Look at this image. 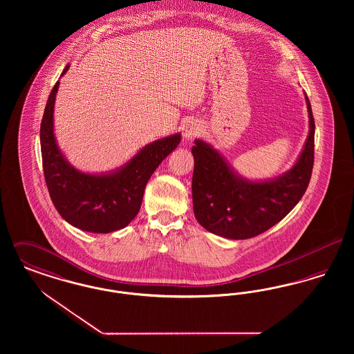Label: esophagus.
<instances>
[{
  "label": "esophagus",
  "mask_w": 354,
  "mask_h": 354,
  "mask_svg": "<svg viewBox=\"0 0 354 354\" xmlns=\"http://www.w3.org/2000/svg\"><path fill=\"white\" fill-rule=\"evenodd\" d=\"M201 131H202L201 126H199L198 123L191 122L189 124H187V127L185 129V133H183V135H185V139L191 140V139H194L196 135L201 134Z\"/></svg>",
  "instance_id": "obj_1"
}]
</instances>
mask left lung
I'll return each mask as SVG.
<instances>
[{
    "label": "left lung",
    "mask_w": 354,
    "mask_h": 354,
    "mask_svg": "<svg viewBox=\"0 0 354 354\" xmlns=\"http://www.w3.org/2000/svg\"><path fill=\"white\" fill-rule=\"evenodd\" d=\"M309 133L292 169L267 180L239 175L211 145L195 140L192 175L194 214L203 228L215 235L243 240L270 230L303 198L313 169L315 119L305 94Z\"/></svg>",
    "instance_id": "8db88e82"
}]
</instances>
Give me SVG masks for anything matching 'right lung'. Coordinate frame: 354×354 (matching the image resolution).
Returning a JSON list of instances; mask_svg holds the SVG:
<instances>
[{"instance_id":"add662e5","label":"right lung","mask_w":354,"mask_h":354,"mask_svg":"<svg viewBox=\"0 0 354 354\" xmlns=\"http://www.w3.org/2000/svg\"><path fill=\"white\" fill-rule=\"evenodd\" d=\"M68 65L61 77L66 74ZM59 81L54 84L41 122L42 166L51 202L68 224L94 234L124 228L140 209L145 187L163 159L174 151L180 134L153 140L126 165L106 174H86L73 167L58 149L54 136V102Z\"/></svg>"}]
</instances>
